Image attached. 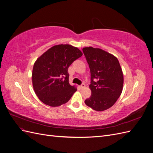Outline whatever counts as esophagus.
Here are the masks:
<instances>
[{"label": "esophagus", "mask_w": 153, "mask_h": 153, "mask_svg": "<svg viewBox=\"0 0 153 153\" xmlns=\"http://www.w3.org/2000/svg\"><path fill=\"white\" fill-rule=\"evenodd\" d=\"M80 87V88L81 89H84V88H85V85L84 84H82L81 85H80L79 86Z\"/></svg>", "instance_id": "esophagus-1"}]
</instances>
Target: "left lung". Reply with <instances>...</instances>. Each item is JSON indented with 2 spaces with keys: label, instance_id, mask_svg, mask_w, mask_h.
<instances>
[{
  "label": "left lung",
  "instance_id": "left-lung-1",
  "mask_svg": "<svg viewBox=\"0 0 153 153\" xmlns=\"http://www.w3.org/2000/svg\"><path fill=\"white\" fill-rule=\"evenodd\" d=\"M91 71V96L85 103L96 111L110 108L121 96L123 73L116 57L106 51L92 47L82 49ZM94 79L98 81L94 82Z\"/></svg>",
  "mask_w": 153,
  "mask_h": 153
}]
</instances>
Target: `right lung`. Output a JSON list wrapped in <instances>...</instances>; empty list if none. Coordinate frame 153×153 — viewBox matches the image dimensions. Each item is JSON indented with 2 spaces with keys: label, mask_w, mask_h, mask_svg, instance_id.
Here are the masks:
<instances>
[{
  "label": "right lung",
  "mask_w": 153,
  "mask_h": 153,
  "mask_svg": "<svg viewBox=\"0 0 153 153\" xmlns=\"http://www.w3.org/2000/svg\"><path fill=\"white\" fill-rule=\"evenodd\" d=\"M83 55L70 45H58L49 48L34 62L32 73L36 94L45 105L59 106L67 103L77 91L69 83L68 69Z\"/></svg>",
  "instance_id": "right-lung-1"
}]
</instances>
